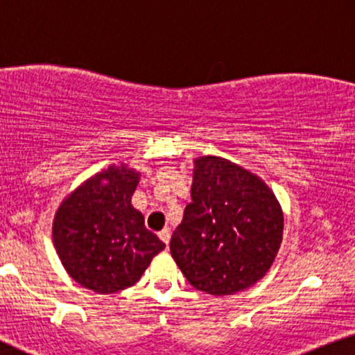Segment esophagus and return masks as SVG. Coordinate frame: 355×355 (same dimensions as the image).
<instances>
[{"mask_svg": "<svg viewBox=\"0 0 355 355\" xmlns=\"http://www.w3.org/2000/svg\"><path fill=\"white\" fill-rule=\"evenodd\" d=\"M159 237H161V241L164 242V244L168 245V242H171V230L164 228L162 231H159Z\"/></svg>", "mask_w": 355, "mask_h": 355, "instance_id": "obj_1", "label": "esophagus"}]
</instances>
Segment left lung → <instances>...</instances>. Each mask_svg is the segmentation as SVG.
<instances>
[{
    "label": "left lung",
    "mask_w": 355,
    "mask_h": 355,
    "mask_svg": "<svg viewBox=\"0 0 355 355\" xmlns=\"http://www.w3.org/2000/svg\"><path fill=\"white\" fill-rule=\"evenodd\" d=\"M284 215L263 180L216 156L194 161L191 202L171 253L194 288L225 296L252 287L271 268Z\"/></svg>",
    "instance_id": "obj_1"
}]
</instances>
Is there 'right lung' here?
<instances>
[{"label":"right lung","instance_id":"obj_1","mask_svg":"<svg viewBox=\"0 0 355 355\" xmlns=\"http://www.w3.org/2000/svg\"><path fill=\"white\" fill-rule=\"evenodd\" d=\"M139 173L125 166L89 178L57 210L52 237L67 272L83 287L114 293L132 287L166 248L132 207Z\"/></svg>","mask_w":355,"mask_h":355}]
</instances>
